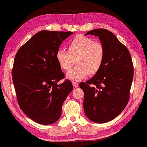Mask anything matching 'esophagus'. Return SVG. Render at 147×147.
Returning <instances> with one entry per match:
<instances>
[{
	"mask_svg": "<svg viewBox=\"0 0 147 147\" xmlns=\"http://www.w3.org/2000/svg\"><path fill=\"white\" fill-rule=\"evenodd\" d=\"M72 84H73V86L74 87V88H78V86H79V84L75 81L72 82Z\"/></svg>",
	"mask_w": 147,
	"mask_h": 147,
	"instance_id": "1",
	"label": "esophagus"
}]
</instances>
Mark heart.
<instances>
[{"label":"heart","instance_id":"heart-1","mask_svg":"<svg viewBox=\"0 0 147 147\" xmlns=\"http://www.w3.org/2000/svg\"><path fill=\"white\" fill-rule=\"evenodd\" d=\"M68 51L59 49L56 58L63 70H69L76 60L77 67L70 70L67 77L71 80L79 81L88 75H94L100 70L103 63L105 49L100 41H94L91 38L79 35L68 45Z\"/></svg>","mask_w":147,"mask_h":147}]
</instances>
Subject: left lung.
Masks as SVG:
<instances>
[{
	"mask_svg": "<svg viewBox=\"0 0 147 147\" xmlns=\"http://www.w3.org/2000/svg\"><path fill=\"white\" fill-rule=\"evenodd\" d=\"M99 37L105 49L102 67L94 77L79 84L84 92V110L95 123H105L119 115L129 99L134 68L127 47L111 32L98 28L85 35Z\"/></svg>",
	"mask_w": 147,
	"mask_h": 147,
	"instance_id": "obj_1",
	"label": "left lung"
}]
</instances>
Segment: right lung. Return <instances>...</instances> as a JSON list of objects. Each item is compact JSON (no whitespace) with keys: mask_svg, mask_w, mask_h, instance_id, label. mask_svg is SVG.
<instances>
[{"mask_svg":"<svg viewBox=\"0 0 147 147\" xmlns=\"http://www.w3.org/2000/svg\"><path fill=\"white\" fill-rule=\"evenodd\" d=\"M71 32L42 30L18 51L12 77L20 109L30 119L48 125L60 118L62 105L72 91L71 82L58 84L64 74L56 52Z\"/></svg>","mask_w":147,"mask_h":147,"instance_id":"1","label":"right lung"}]
</instances>
